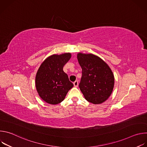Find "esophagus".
I'll return each mask as SVG.
<instances>
[{"label":"esophagus","instance_id":"esophagus-1","mask_svg":"<svg viewBox=\"0 0 147 147\" xmlns=\"http://www.w3.org/2000/svg\"><path fill=\"white\" fill-rule=\"evenodd\" d=\"M73 84L74 86L75 87H78V81H75L74 82H73Z\"/></svg>","mask_w":147,"mask_h":147}]
</instances>
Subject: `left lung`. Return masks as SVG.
Instances as JSON below:
<instances>
[{
  "label": "left lung",
  "instance_id": "1",
  "mask_svg": "<svg viewBox=\"0 0 147 147\" xmlns=\"http://www.w3.org/2000/svg\"><path fill=\"white\" fill-rule=\"evenodd\" d=\"M77 59L82 69L79 88L86 99L94 104L106 101L113 91L115 83L109 66L93 54L78 53Z\"/></svg>",
  "mask_w": 147,
  "mask_h": 147
}]
</instances>
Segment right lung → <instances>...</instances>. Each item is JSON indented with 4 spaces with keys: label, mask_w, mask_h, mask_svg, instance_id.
I'll use <instances>...</instances> for the list:
<instances>
[{
    "label": "right lung",
    "mask_w": 147,
    "mask_h": 147,
    "mask_svg": "<svg viewBox=\"0 0 147 147\" xmlns=\"http://www.w3.org/2000/svg\"><path fill=\"white\" fill-rule=\"evenodd\" d=\"M71 56L70 53L51 55L42 63L38 70L35 77L36 91L48 103H60L74 86L63 71V66Z\"/></svg>",
    "instance_id": "right-lung-1"
}]
</instances>
